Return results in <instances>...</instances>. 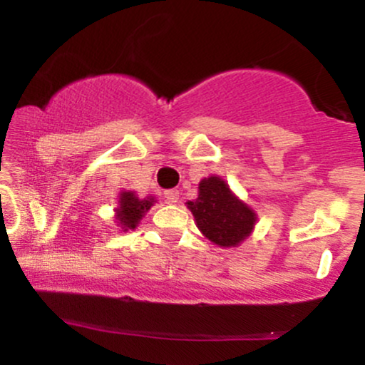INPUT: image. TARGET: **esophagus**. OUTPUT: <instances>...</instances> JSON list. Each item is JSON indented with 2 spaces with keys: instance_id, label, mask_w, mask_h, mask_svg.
I'll return each instance as SVG.
<instances>
[{
  "instance_id": "1",
  "label": "esophagus",
  "mask_w": 365,
  "mask_h": 365,
  "mask_svg": "<svg viewBox=\"0 0 365 365\" xmlns=\"http://www.w3.org/2000/svg\"><path fill=\"white\" fill-rule=\"evenodd\" d=\"M178 190H175V188H171V190H166L165 192V200L168 204H177L178 202Z\"/></svg>"
}]
</instances>
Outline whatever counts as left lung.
<instances>
[{
	"label": "left lung",
	"mask_w": 365,
	"mask_h": 365,
	"mask_svg": "<svg viewBox=\"0 0 365 365\" xmlns=\"http://www.w3.org/2000/svg\"><path fill=\"white\" fill-rule=\"evenodd\" d=\"M197 228L220 247H237L250 235L255 215L242 204L221 178L209 177L199 183V197L188 200Z\"/></svg>",
	"instance_id": "obj_1"
}]
</instances>
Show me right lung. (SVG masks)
Instances as JSON below:
<instances>
[{
  "label": "right lung",
  "instance_id": "add662e5",
  "mask_svg": "<svg viewBox=\"0 0 365 365\" xmlns=\"http://www.w3.org/2000/svg\"><path fill=\"white\" fill-rule=\"evenodd\" d=\"M153 202L154 199H139L132 192H123L120 195V206L116 212L120 225H123V228H135L144 212L153 206Z\"/></svg>",
  "mask_w": 365,
  "mask_h": 365
}]
</instances>
